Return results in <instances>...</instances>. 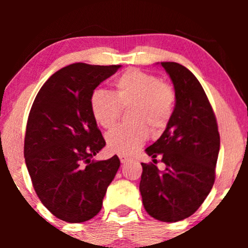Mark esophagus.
<instances>
[{
	"label": "esophagus",
	"instance_id": "obj_1",
	"mask_svg": "<svg viewBox=\"0 0 248 248\" xmlns=\"http://www.w3.org/2000/svg\"><path fill=\"white\" fill-rule=\"evenodd\" d=\"M119 158H120L121 163H126V162L129 160V157H128L127 155H124V154H120V155H119Z\"/></svg>",
	"mask_w": 248,
	"mask_h": 248
}]
</instances>
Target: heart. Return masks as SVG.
Wrapping results in <instances>:
<instances>
[{
	"mask_svg": "<svg viewBox=\"0 0 248 248\" xmlns=\"http://www.w3.org/2000/svg\"><path fill=\"white\" fill-rule=\"evenodd\" d=\"M175 92L167 82L140 70H128L114 82V93L96 90L90 100L91 113L102 128H112L121 108L132 107V124L118 126L107 133V146L112 152L132 154L142 147L153 133L163 130L172 115Z\"/></svg>",
	"mask_w": 248,
	"mask_h": 248,
	"instance_id": "b5f03b06",
	"label": "heart"
}]
</instances>
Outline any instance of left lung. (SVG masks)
<instances>
[{
    "mask_svg": "<svg viewBox=\"0 0 248 248\" xmlns=\"http://www.w3.org/2000/svg\"><path fill=\"white\" fill-rule=\"evenodd\" d=\"M160 64V62H158ZM175 88V108L166 130L146 149L166 169L142 163L140 192L148 215L167 223L193 215L211 191L220 138L201 82L183 65L162 62Z\"/></svg>",
    "mask_w": 248,
    "mask_h": 248,
    "instance_id": "left-lung-1",
    "label": "left lung"
}]
</instances>
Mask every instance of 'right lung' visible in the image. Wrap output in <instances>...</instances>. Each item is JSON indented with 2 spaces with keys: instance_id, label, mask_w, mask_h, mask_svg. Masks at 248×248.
Listing matches in <instances>:
<instances>
[{
  "instance_id": "add662e5",
  "label": "right lung",
  "mask_w": 248,
  "mask_h": 248,
  "mask_svg": "<svg viewBox=\"0 0 248 248\" xmlns=\"http://www.w3.org/2000/svg\"><path fill=\"white\" fill-rule=\"evenodd\" d=\"M121 65L76 62L53 73L36 95L24 158L43 205L58 219L82 223L99 213L120 167L116 155L92 161L106 146L91 113V95Z\"/></svg>"
}]
</instances>
